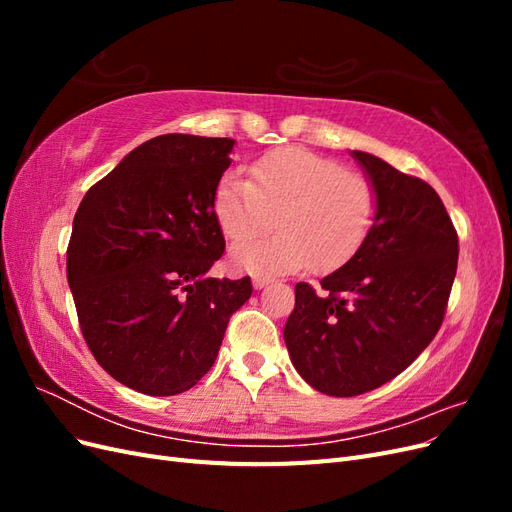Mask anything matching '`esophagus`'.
Instances as JSON below:
<instances>
[{
    "label": "esophagus",
    "mask_w": 512,
    "mask_h": 512,
    "mask_svg": "<svg viewBox=\"0 0 512 512\" xmlns=\"http://www.w3.org/2000/svg\"><path fill=\"white\" fill-rule=\"evenodd\" d=\"M271 282H273V280H271V277H267V275H254V280H252V284H254L256 290L269 286Z\"/></svg>",
    "instance_id": "1"
}]
</instances>
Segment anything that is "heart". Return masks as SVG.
<instances>
[{
    "instance_id": "b5f03b06",
    "label": "heart",
    "mask_w": 512,
    "mask_h": 512,
    "mask_svg": "<svg viewBox=\"0 0 512 512\" xmlns=\"http://www.w3.org/2000/svg\"><path fill=\"white\" fill-rule=\"evenodd\" d=\"M252 181L224 175L213 215L232 243L252 241L273 226L275 237L237 247L232 262L250 273L331 271L367 239L378 198L371 181L305 147L273 149L250 166Z\"/></svg>"
}]
</instances>
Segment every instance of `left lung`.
Wrapping results in <instances>:
<instances>
[{
  "mask_svg": "<svg viewBox=\"0 0 512 512\" xmlns=\"http://www.w3.org/2000/svg\"><path fill=\"white\" fill-rule=\"evenodd\" d=\"M378 209L344 267L299 282L284 327L292 365L316 391L354 397L401 374L442 327L459 239L438 192L365 151H352Z\"/></svg>",
  "mask_w": 512,
  "mask_h": 512,
  "instance_id": "left-lung-1",
  "label": "left lung"
}]
</instances>
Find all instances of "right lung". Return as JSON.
Listing matches in <instances>:
<instances>
[{
	"instance_id": "obj_1",
	"label": "right lung",
	"mask_w": 512,
	"mask_h": 512,
	"mask_svg": "<svg viewBox=\"0 0 512 512\" xmlns=\"http://www.w3.org/2000/svg\"><path fill=\"white\" fill-rule=\"evenodd\" d=\"M232 138L162 134L91 185L72 222L68 284L100 367L130 389L179 395L220 352L252 280L207 271L224 254L213 192Z\"/></svg>"
}]
</instances>
